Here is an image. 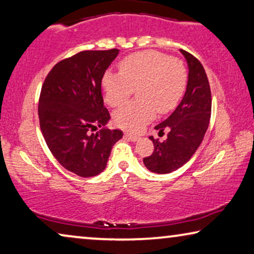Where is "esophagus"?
<instances>
[{
  "label": "esophagus",
  "instance_id": "34e87169",
  "mask_svg": "<svg viewBox=\"0 0 254 254\" xmlns=\"http://www.w3.org/2000/svg\"><path fill=\"white\" fill-rule=\"evenodd\" d=\"M124 137H126L127 139H128V140H132V141H137L138 139H139V137L138 135H135V134H132V133H124Z\"/></svg>",
  "mask_w": 254,
  "mask_h": 254
}]
</instances>
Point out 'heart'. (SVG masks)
Instances as JSON below:
<instances>
[{
	"mask_svg": "<svg viewBox=\"0 0 254 254\" xmlns=\"http://www.w3.org/2000/svg\"><path fill=\"white\" fill-rule=\"evenodd\" d=\"M120 72L106 71L102 77L105 100L110 107L123 106L138 87V101L117 110L116 126L139 131L155 116L176 108L188 86V70L182 61L156 51L128 55L119 64Z\"/></svg>",
	"mask_w": 254,
	"mask_h": 254,
	"instance_id": "heart-1",
	"label": "heart"
}]
</instances>
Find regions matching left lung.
Masks as SVG:
<instances>
[{
  "instance_id": "1",
  "label": "left lung",
  "mask_w": 254,
  "mask_h": 254,
  "mask_svg": "<svg viewBox=\"0 0 254 254\" xmlns=\"http://www.w3.org/2000/svg\"><path fill=\"white\" fill-rule=\"evenodd\" d=\"M189 66L188 86L175 112L155 127L159 134L168 131L166 140L149 137L154 151L144 164L156 174H169L184 166L201 144L212 113V94L205 69L198 59L181 49Z\"/></svg>"
}]
</instances>
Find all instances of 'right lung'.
<instances>
[{
  "label": "right lung",
  "mask_w": 254,
  "mask_h": 254,
  "mask_svg": "<svg viewBox=\"0 0 254 254\" xmlns=\"http://www.w3.org/2000/svg\"><path fill=\"white\" fill-rule=\"evenodd\" d=\"M119 49L84 51L55 64L39 99V122L49 151L66 170L92 177L105 170L121 130L103 127L110 120L101 81Z\"/></svg>",
  "instance_id": "1"
}]
</instances>
